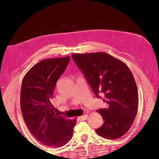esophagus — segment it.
Returning <instances> with one entry per match:
<instances>
[{
  "label": "esophagus",
  "mask_w": 159,
  "mask_h": 159,
  "mask_svg": "<svg viewBox=\"0 0 159 159\" xmlns=\"http://www.w3.org/2000/svg\"><path fill=\"white\" fill-rule=\"evenodd\" d=\"M88 118V115H87V114L82 115V116H80V119H81V120H86Z\"/></svg>",
  "instance_id": "esophagus-1"
}]
</instances>
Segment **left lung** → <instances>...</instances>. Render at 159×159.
I'll list each match as a JSON object with an SVG mask.
<instances>
[{
	"mask_svg": "<svg viewBox=\"0 0 159 159\" xmlns=\"http://www.w3.org/2000/svg\"><path fill=\"white\" fill-rule=\"evenodd\" d=\"M72 58L84 74L94 94L108 104L97 111L103 124L95 130L104 138L115 140L131 127L138 109V88L133 75L125 63L104 52L73 53Z\"/></svg>",
	"mask_w": 159,
	"mask_h": 159,
	"instance_id": "obj_1",
	"label": "left lung"
}]
</instances>
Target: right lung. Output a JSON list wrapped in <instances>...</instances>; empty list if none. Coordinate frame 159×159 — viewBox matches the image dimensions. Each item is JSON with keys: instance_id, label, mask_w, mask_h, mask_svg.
I'll list each match as a JSON object with an SVG mask.
<instances>
[{"instance_id": "obj_1", "label": "right lung", "mask_w": 159, "mask_h": 159, "mask_svg": "<svg viewBox=\"0 0 159 159\" xmlns=\"http://www.w3.org/2000/svg\"><path fill=\"white\" fill-rule=\"evenodd\" d=\"M69 60L66 56L41 61L27 71L21 83L20 105L24 120L32 135L49 147L66 145L76 125V119L59 116L51 103L56 82Z\"/></svg>"}]
</instances>
